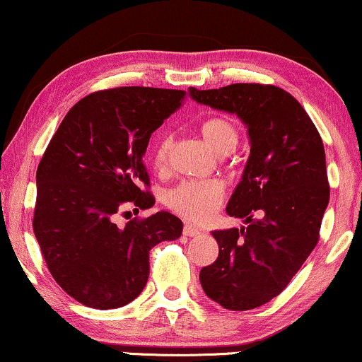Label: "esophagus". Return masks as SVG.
Listing matches in <instances>:
<instances>
[{
  "mask_svg": "<svg viewBox=\"0 0 362 362\" xmlns=\"http://www.w3.org/2000/svg\"><path fill=\"white\" fill-rule=\"evenodd\" d=\"M182 233H185L186 236H198L199 233H202V231H199L193 225H185V228H182Z\"/></svg>",
  "mask_w": 362,
  "mask_h": 362,
  "instance_id": "obj_1",
  "label": "esophagus"
}]
</instances>
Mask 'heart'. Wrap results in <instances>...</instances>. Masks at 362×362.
Returning <instances> with one entry per match:
<instances>
[{"mask_svg": "<svg viewBox=\"0 0 362 362\" xmlns=\"http://www.w3.org/2000/svg\"><path fill=\"white\" fill-rule=\"evenodd\" d=\"M199 132L218 154H228L240 141V129L228 115H211L199 124ZM173 141L169 136L159 137L153 149V166L163 171L168 166ZM225 196L221 181H185L166 194V204L174 213L189 221H204L216 211Z\"/></svg>", "mask_w": 362, "mask_h": 362, "instance_id": "b5f03b06", "label": "heart"}]
</instances>
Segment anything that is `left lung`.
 I'll return each mask as SVG.
<instances>
[{
  "instance_id": "obj_1",
  "label": "left lung",
  "mask_w": 362,
  "mask_h": 362,
  "mask_svg": "<svg viewBox=\"0 0 362 362\" xmlns=\"http://www.w3.org/2000/svg\"><path fill=\"white\" fill-rule=\"evenodd\" d=\"M189 93L248 127L250 158L226 206L247 226L213 231L220 252L199 280L225 309H255L287 287L319 242L331 193L322 139L304 107L280 87L231 83Z\"/></svg>"
}]
</instances>
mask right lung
Listing matches in <instances>:
<instances>
[{"label": "right lung", "instance_id": "1", "mask_svg": "<svg viewBox=\"0 0 362 362\" xmlns=\"http://www.w3.org/2000/svg\"><path fill=\"white\" fill-rule=\"evenodd\" d=\"M185 99L173 88L93 92L53 134L37 169L33 231L55 282L80 304L107 310L132 302L149 279L151 248L181 236L182 221L168 211L126 226L115 220L127 206L154 204L142 158Z\"/></svg>", "mask_w": 362, "mask_h": 362}]
</instances>
